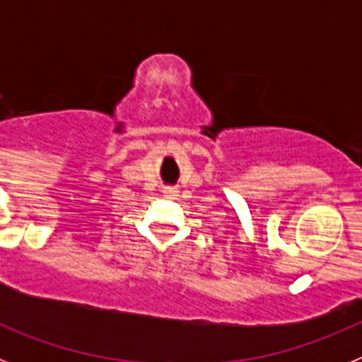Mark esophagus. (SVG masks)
Listing matches in <instances>:
<instances>
[{"mask_svg": "<svg viewBox=\"0 0 362 362\" xmlns=\"http://www.w3.org/2000/svg\"><path fill=\"white\" fill-rule=\"evenodd\" d=\"M163 192H165L166 197H175V196H177V188H175V187H166Z\"/></svg>", "mask_w": 362, "mask_h": 362, "instance_id": "1", "label": "esophagus"}]
</instances>
